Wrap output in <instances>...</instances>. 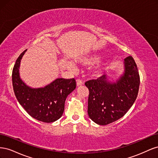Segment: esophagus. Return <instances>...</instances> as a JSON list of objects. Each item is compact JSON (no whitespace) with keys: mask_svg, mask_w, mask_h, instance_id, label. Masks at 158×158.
<instances>
[{"mask_svg":"<svg viewBox=\"0 0 158 158\" xmlns=\"http://www.w3.org/2000/svg\"><path fill=\"white\" fill-rule=\"evenodd\" d=\"M76 84H77L78 86H80V85H82L84 84L83 80H80V79L76 80Z\"/></svg>","mask_w":158,"mask_h":158,"instance_id":"obj_1","label":"esophagus"}]
</instances>
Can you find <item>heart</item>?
Masks as SVG:
<instances>
[{
	"instance_id": "b5f03b06",
	"label": "heart",
	"mask_w": 158,
	"mask_h": 158,
	"mask_svg": "<svg viewBox=\"0 0 158 158\" xmlns=\"http://www.w3.org/2000/svg\"><path fill=\"white\" fill-rule=\"evenodd\" d=\"M99 60V57L96 56H92L86 57V58H84L82 60V63L84 65H92L93 64H95V63ZM99 70V69H98L97 72Z\"/></svg>"
}]
</instances>
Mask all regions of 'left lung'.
<instances>
[{"instance_id":"1","label":"left lung","mask_w":158,"mask_h":158,"mask_svg":"<svg viewBox=\"0 0 158 158\" xmlns=\"http://www.w3.org/2000/svg\"><path fill=\"white\" fill-rule=\"evenodd\" d=\"M125 73L117 82H109L106 75L85 83L89 89L88 113L100 125H106L123 117L137 98L140 75L132 56L125 59Z\"/></svg>"}]
</instances>
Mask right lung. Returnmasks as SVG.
<instances>
[{"mask_svg":"<svg viewBox=\"0 0 158 158\" xmlns=\"http://www.w3.org/2000/svg\"><path fill=\"white\" fill-rule=\"evenodd\" d=\"M26 51L18 56L12 70L14 94L18 102L31 117L44 123H52L63 114L66 98L76 87V80L57 78L45 88L32 89L27 86L19 76L20 60Z\"/></svg>","mask_w":158,"mask_h":158,"instance_id":"add662e5","label":"right lung"}]
</instances>
